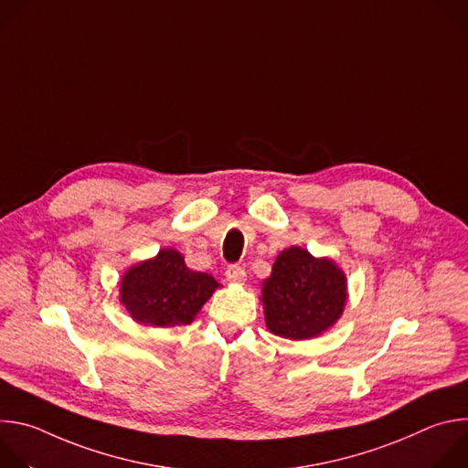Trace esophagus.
<instances>
[{
	"mask_svg": "<svg viewBox=\"0 0 468 468\" xmlns=\"http://www.w3.org/2000/svg\"><path fill=\"white\" fill-rule=\"evenodd\" d=\"M226 278H228V282H229V283H242V282L246 280V272H244L242 266H239V264H231L229 269L226 271Z\"/></svg>",
	"mask_w": 468,
	"mask_h": 468,
	"instance_id": "1",
	"label": "esophagus"
}]
</instances>
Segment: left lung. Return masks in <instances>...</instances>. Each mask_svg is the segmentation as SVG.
Wrapping results in <instances>:
<instances>
[{"label": "left lung", "mask_w": 468, "mask_h": 468, "mask_svg": "<svg viewBox=\"0 0 468 468\" xmlns=\"http://www.w3.org/2000/svg\"><path fill=\"white\" fill-rule=\"evenodd\" d=\"M261 302L266 327L274 335L314 339L343 316L348 280L333 259L291 246L280 251L272 274L261 283Z\"/></svg>", "instance_id": "obj_1"}]
</instances>
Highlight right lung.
<instances>
[{
  "mask_svg": "<svg viewBox=\"0 0 468 468\" xmlns=\"http://www.w3.org/2000/svg\"><path fill=\"white\" fill-rule=\"evenodd\" d=\"M222 287L211 274L188 269L174 248L129 266L120 280V303L137 324L174 327L190 324Z\"/></svg>",
  "mask_w": 468,
  "mask_h": 468,
  "instance_id": "right-lung-1",
  "label": "right lung"
}]
</instances>
